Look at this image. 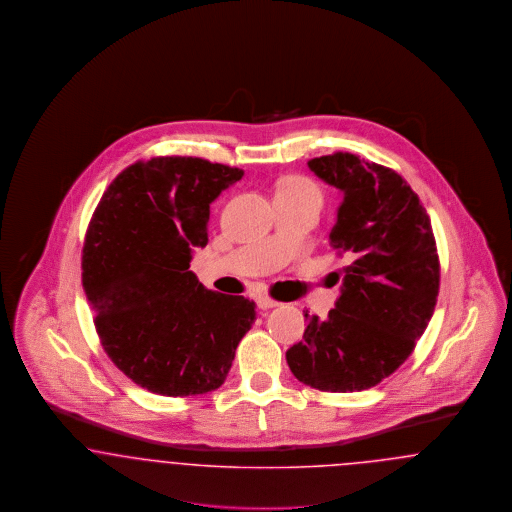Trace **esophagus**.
Listing matches in <instances>:
<instances>
[{
	"instance_id": "1",
	"label": "esophagus",
	"mask_w": 512,
	"mask_h": 512,
	"mask_svg": "<svg viewBox=\"0 0 512 512\" xmlns=\"http://www.w3.org/2000/svg\"><path fill=\"white\" fill-rule=\"evenodd\" d=\"M257 305H259V309H272V307H278L280 303L274 301V299L268 297V295H261V297L257 299Z\"/></svg>"
}]
</instances>
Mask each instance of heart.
Here are the masks:
<instances>
[{"label":"heart","mask_w":512,"mask_h":512,"mask_svg":"<svg viewBox=\"0 0 512 512\" xmlns=\"http://www.w3.org/2000/svg\"><path fill=\"white\" fill-rule=\"evenodd\" d=\"M276 197H288V199H297V201H307L313 203L317 209L322 205V192L317 184L301 174H290L284 176L278 182L276 188Z\"/></svg>","instance_id":"obj_1"}]
</instances>
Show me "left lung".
Returning <instances> with one entry per match:
<instances>
[{
	"mask_svg": "<svg viewBox=\"0 0 512 512\" xmlns=\"http://www.w3.org/2000/svg\"><path fill=\"white\" fill-rule=\"evenodd\" d=\"M309 169L343 192L330 242L341 295L328 318L309 317L303 340L286 351L293 376L320 391L380 384L403 365L424 334L439 293L432 222L401 174L336 151ZM336 280V282H338Z\"/></svg>",
	"mask_w": 512,
	"mask_h": 512,
	"instance_id": "left-lung-1",
	"label": "left lung"
}]
</instances>
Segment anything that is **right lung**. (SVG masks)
I'll use <instances>...</instances> for the list:
<instances>
[{"label":"right lung","mask_w":512,"mask_h":512,"mask_svg":"<svg viewBox=\"0 0 512 512\" xmlns=\"http://www.w3.org/2000/svg\"><path fill=\"white\" fill-rule=\"evenodd\" d=\"M242 176L201 157H151L126 167L92 215L82 286L105 353L144 390H217L255 322L253 301L205 290L190 270L211 203Z\"/></svg>","instance_id":"1"}]
</instances>
